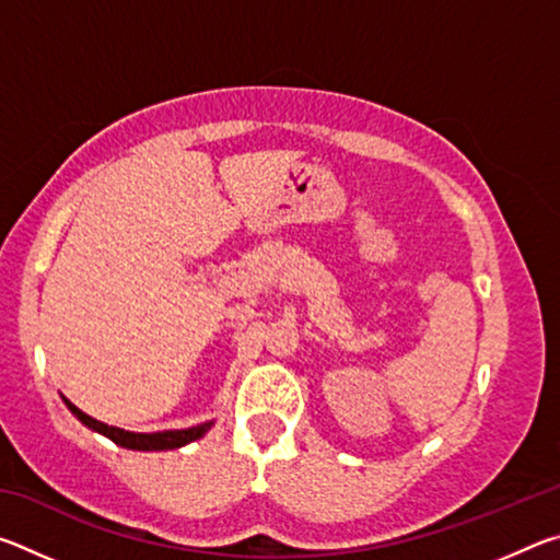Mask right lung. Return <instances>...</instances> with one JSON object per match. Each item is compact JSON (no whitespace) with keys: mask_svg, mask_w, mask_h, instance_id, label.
I'll list each match as a JSON object with an SVG mask.
<instances>
[{"mask_svg":"<svg viewBox=\"0 0 560 560\" xmlns=\"http://www.w3.org/2000/svg\"><path fill=\"white\" fill-rule=\"evenodd\" d=\"M63 402L69 405V410L75 417H79V420L86 424V428L106 434L108 440H113L116 444H120V447H128V450H143V452L177 450L187 442L200 440L202 434L212 428V422H205V424H197V428H189V430H165V432H150V434H145V432H126V430L108 428V424L93 420V417H89L86 412H81L71 400H66V397H63Z\"/></svg>","mask_w":560,"mask_h":560,"instance_id":"add662e5","label":"right lung"}]
</instances>
